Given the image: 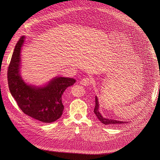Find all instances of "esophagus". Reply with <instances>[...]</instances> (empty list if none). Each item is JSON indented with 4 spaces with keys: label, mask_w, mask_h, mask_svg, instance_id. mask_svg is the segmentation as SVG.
<instances>
[{
    "label": "esophagus",
    "mask_w": 160,
    "mask_h": 160,
    "mask_svg": "<svg viewBox=\"0 0 160 160\" xmlns=\"http://www.w3.org/2000/svg\"><path fill=\"white\" fill-rule=\"evenodd\" d=\"M90 83H91V80L88 77H85L80 81V84L85 85V86L89 85L90 84Z\"/></svg>",
    "instance_id": "obj_1"
}]
</instances>
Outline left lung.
Returning a JSON list of instances; mask_svg holds the SVG:
<instances>
[{
  "label": "left lung",
  "instance_id": "1",
  "mask_svg": "<svg viewBox=\"0 0 160 160\" xmlns=\"http://www.w3.org/2000/svg\"><path fill=\"white\" fill-rule=\"evenodd\" d=\"M96 106L94 109V112L96 114V115L97 117V118H98V120H99V121L104 124V125H119L121 124H123V123H126L128 122H122V121H118V120H112V119H109L107 118H104L101 114L100 113V112L99 111V102H98V97L96 96Z\"/></svg>",
  "mask_w": 160,
  "mask_h": 160
}]
</instances>
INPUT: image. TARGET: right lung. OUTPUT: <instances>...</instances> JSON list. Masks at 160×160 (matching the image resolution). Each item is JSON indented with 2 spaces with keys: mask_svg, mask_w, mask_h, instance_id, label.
Instances as JSON below:
<instances>
[{
  "mask_svg": "<svg viewBox=\"0 0 160 160\" xmlns=\"http://www.w3.org/2000/svg\"><path fill=\"white\" fill-rule=\"evenodd\" d=\"M25 38L22 36L17 42L8 67L9 90L19 108L26 115L41 122H54L62 114V96L64 90L73 85L76 80L59 77L43 86L27 84L20 75V54Z\"/></svg>",
  "mask_w": 160,
  "mask_h": 160,
  "instance_id": "add662e5",
  "label": "right lung"
}]
</instances>
